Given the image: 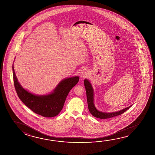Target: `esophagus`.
<instances>
[{"mask_svg":"<svg viewBox=\"0 0 155 155\" xmlns=\"http://www.w3.org/2000/svg\"><path fill=\"white\" fill-rule=\"evenodd\" d=\"M88 71L86 69H83L81 71V76L83 77H86L88 75Z\"/></svg>","mask_w":155,"mask_h":155,"instance_id":"1","label":"esophagus"}]
</instances>
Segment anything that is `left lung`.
<instances>
[{"mask_svg": "<svg viewBox=\"0 0 155 155\" xmlns=\"http://www.w3.org/2000/svg\"><path fill=\"white\" fill-rule=\"evenodd\" d=\"M84 86L86 90V92H87V102L88 108L90 113L94 117L99 119H108L113 117H117L124 113L132 106H129L127 108L121 110L120 111H115L113 113H104V112L98 111L97 109L96 108L94 103V90L92 88L91 84L90 83V81L86 79L84 80Z\"/></svg>", "mask_w": 155, "mask_h": 155, "instance_id": "left-lung-1", "label": "left lung"}]
</instances>
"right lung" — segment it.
<instances>
[{
  "mask_svg": "<svg viewBox=\"0 0 155 155\" xmlns=\"http://www.w3.org/2000/svg\"><path fill=\"white\" fill-rule=\"evenodd\" d=\"M14 86L22 102L36 114L47 117H54L62 110L70 90L78 82L79 77L65 79L48 95H35L28 91L19 84L12 65Z\"/></svg>",
  "mask_w": 155,
  "mask_h": 155,
  "instance_id": "right-lung-1",
  "label": "right lung"
}]
</instances>
